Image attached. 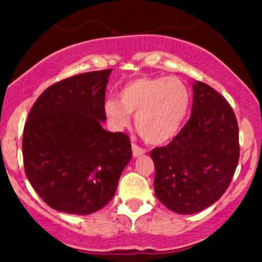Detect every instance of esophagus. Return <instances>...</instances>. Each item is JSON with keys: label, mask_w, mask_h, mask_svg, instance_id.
<instances>
[{"label": "esophagus", "mask_w": 262, "mask_h": 262, "mask_svg": "<svg viewBox=\"0 0 262 262\" xmlns=\"http://www.w3.org/2000/svg\"><path fill=\"white\" fill-rule=\"evenodd\" d=\"M132 150H133V156H134V158H138V156L145 154V149L140 148V146H138L137 144H132Z\"/></svg>", "instance_id": "esophagus-1"}]
</instances>
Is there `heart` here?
<instances>
[{
  "mask_svg": "<svg viewBox=\"0 0 262 262\" xmlns=\"http://www.w3.org/2000/svg\"><path fill=\"white\" fill-rule=\"evenodd\" d=\"M189 91L182 80L141 76L128 81L119 100L104 102V113L116 128L127 127L135 113V128L146 143L159 145L172 139L188 113Z\"/></svg>",
  "mask_w": 262,
  "mask_h": 262,
  "instance_id": "1",
  "label": "heart"
}]
</instances>
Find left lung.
<instances>
[{"instance_id": "8db88e82", "label": "left lung", "mask_w": 262, "mask_h": 262, "mask_svg": "<svg viewBox=\"0 0 262 262\" xmlns=\"http://www.w3.org/2000/svg\"><path fill=\"white\" fill-rule=\"evenodd\" d=\"M191 117L169 145L155 148L158 200L179 214H193L223 196L239 161V130L221 93L194 81Z\"/></svg>"}]
</instances>
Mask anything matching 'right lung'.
Returning a JSON list of instances; mask_svg holds the SVG:
<instances>
[{
  "label": "right lung",
  "instance_id": "add662e5",
  "mask_svg": "<svg viewBox=\"0 0 262 262\" xmlns=\"http://www.w3.org/2000/svg\"><path fill=\"white\" fill-rule=\"evenodd\" d=\"M111 71L54 83L28 114L22 143L27 179L59 212L86 215L106 206L132 159L128 135L102 128Z\"/></svg>",
  "mask_w": 262,
  "mask_h": 262
}]
</instances>
